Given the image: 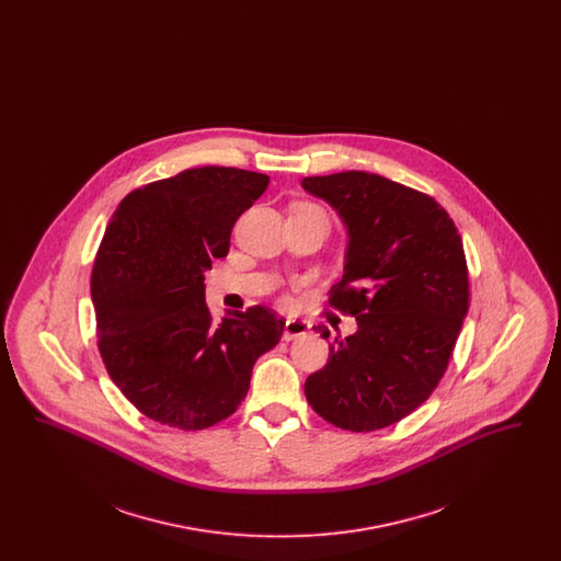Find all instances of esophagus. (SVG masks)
Listing matches in <instances>:
<instances>
[{"instance_id": "34e87169", "label": "esophagus", "mask_w": 561, "mask_h": 561, "mask_svg": "<svg viewBox=\"0 0 561 561\" xmlns=\"http://www.w3.org/2000/svg\"><path fill=\"white\" fill-rule=\"evenodd\" d=\"M311 330V323L305 320H286L284 323V341H294L298 336H305Z\"/></svg>"}]
</instances>
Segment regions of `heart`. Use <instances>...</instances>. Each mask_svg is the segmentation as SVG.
Returning <instances> with one entry per match:
<instances>
[{
  "label": "heart",
  "mask_w": 561,
  "mask_h": 561,
  "mask_svg": "<svg viewBox=\"0 0 561 561\" xmlns=\"http://www.w3.org/2000/svg\"><path fill=\"white\" fill-rule=\"evenodd\" d=\"M298 206H307V208H316V206H311V204H298ZM320 210V208H318Z\"/></svg>",
  "instance_id": "b5f03b06"
}]
</instances>
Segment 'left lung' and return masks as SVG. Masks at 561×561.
I'll list each match as a JSON object with an SVG mask.
<instances>
[{"instance_id":"8db88e82","label":"left lung","mask_w":561,"mask_h":561,"mask_svg":"<svg viewBox=\"0 0 561 561\" xmlns=\"http://www.w3.org/2000/svg\"><path fill=\"white\" fill-rule=\"evenodd\" d=\"M300 185L347 229L330 305L357 321L351 336L334 339L305 396L336 427H389L427 401L448 368L469 309L462 240L433 197L385 176L348 170ZM316 330L330 339L325 325Z\"/></svg>"}]
</instances>
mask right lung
<instances>
[{
    "instance_id": "add662e5",
    "label": "right lung",
    "mask_w": 561,
    "mask_h": 561,
    "mask_svg": "<svg viewBox=\"0 0 561 561\" xmlns=\"http://www.w3.org/2000/svg\"><path fill=\"white\" fill-rule=\"evenodd\" d=\"M267 174L204 165L136 188L111 216L90 293L111 380L149 419L197 431L231 416L284 332L267 307L216 321L204 273Z\"/></svg>"
}]
</instances>
